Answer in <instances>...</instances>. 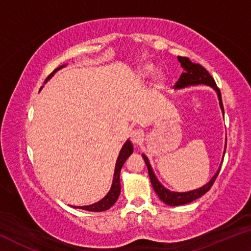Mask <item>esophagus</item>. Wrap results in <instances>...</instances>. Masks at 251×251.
Here are the masks:
<instances>
[{"label":"esophagus","instance_id":"1","mask_svg":"<svg viewBox=\"0 0 251 251\" xmlns=\"http://www.w3.org/2000/svg\"><path fill=\"white\" fill-rule=\"evenodd\" d=\"M144 139V133L139 129H135L130 133V141L134 145H139Z\"/></svg>","mask_w":251,"mask_h":251}]
</instances>
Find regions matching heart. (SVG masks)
<instances>
[{"mask_svg": "<svg viewBox=\"0 0 251 251\" xmlns=\"http://www.w3.org/2000/svg\"><path fill=\"white\" fill-rule=\"evenodd\" d=\"M154 66H152L151 64H145L143 65L141 67V74L143 76H151L152 73H154ZM163 80H164V77L163 75H158L157 76V82H156V87H161V85H163Z\"/></svg>", "mask_w": 251, "mask_h": 251, "instance_id": "1", "label": "heart"}]
</instances>
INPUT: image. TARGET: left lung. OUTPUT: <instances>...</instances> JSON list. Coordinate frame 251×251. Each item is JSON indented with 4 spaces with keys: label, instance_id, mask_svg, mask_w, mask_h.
<instances>
[{
    "label": "left lung",
    "instance_id": "1",
    "mask_svg": "<svg viewBox=\"0 0 251 251\" xmlns=\"http://www.w3.org/2000/svg\"><path fill=\"white\" fill-rule=\"evenodd\" d=\"M178 61H179L180 65L182 69H184L185 72H182L179 79L177 80V83L175 85L176 90H180V88H184L187 86H192V85H199V84H203V85H208L214 88V90L217 92L218 95V100H219V105L220 108H222L223 113H224V106H223V100H222V94H220L219 88L216 85L215 79L211 77V75L208 73L206 69L201 64H197V63H193L188 57H182V56H178ZM225 151H226V146H225ZM225 154V152H224ZM143 158L145 160V164L148 169V174H150V178L152 185V188H154L155 193L158 195V197L161 201H164L165 203H167L169 206H180V205H185V203H189L194 201L195 199H197L199 197H201L202 195H205L208 190L210 189V187L214 184V181L216 178H217L218 174L220 172V165L217 173L212 176L211 179L207 182L206 185H203L202 187L195 190H190V192H186V193H176V192H172L160 184L159 180L157 179L156 175L154 174V171L150 164V160H148L147 157L143 154Z\"/></svg>",
    "mask_w": 251,
    "mask_h": 251
}]
</instances>
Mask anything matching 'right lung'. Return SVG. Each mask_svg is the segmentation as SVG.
<instances>
[{"instance_id":"right-lung-1","label":"right lung","mask_w":251,"mask_h":251,"mask_svg":"<svg viewBox=\"0 0 251 251\" xmlns=\"http://www.w3.org/2000/svg\"><path fill=\"white\" fill-rule=\"evenodd\" d=\"M66 65H62L55 69L53 71V73H50V75H49V77L45 79V83L52 77V76L56 73L58 70L63 69V67ZM133 144H131L129 141H127L124 146L122 147V150L120 151V155H118V158L116 161L115 165V172H114V178H113V184L112 187H110V190L108 192V194L101 199V201H97L93 205H88V206H73L74 208H79V209H84V210H88V211H104L109 209L114 203L116 202L118 196L121 194V180H120V175H121V169L123 167V165L126 161V159L131 155L133 152Z\"/></svg>"}]
</instances>
